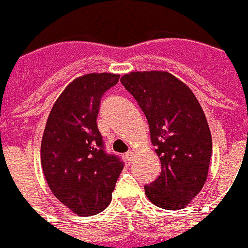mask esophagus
<instances>
[{
    "label": "esophagus",
    "mask_w": 248,
    "mask_h": 248,
    "mask_svg": "<svg viewBox=\"0 0 248 248\" xmlns=\"http://www.w3.org/2000/svg\"><path fill=\"white\" fill-rule=\"evenodd\" d=\"M133 157H134V152H133V151H129V152L125 153V159H126V161H128V163H130L131 159H133Z\"/></svg>",
    "instance_id": "esophagus-1"
}]
</instances>
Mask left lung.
Listing matches in <instances>:
<instances>
[{
    "instance_id": "left-lung-1",
    "label": "left lung",
    "mask_w": 248,
    "mask_h": 248,
    "mask_svg": "<svg viewBox=\"0 0 248 248\" xmlns=\"http://www.w3.org/2000/svg\"><path fill=\"white\" fill-rule=\"evenodd\" d=\"M120 82L145 113L161 161V175L145 186L146 196L159 208H185L203 187L211 162L212 135L201 105L164 70L131 72Z\"/></svg>"
}]
</instances>
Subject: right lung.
Wrapping results in <instances>:
<instances>
[{"label":"right lung","mask_w":248,"mask_h":248,"mask_svg":"<svg viewBox=\"0 0 248 248\" xmlns=\"http://www.w3.org/2000/svg\"><path fill=\"white\" fill-rule=\"evenodd\" d=\"M118 80L113 73L73 80L52 107L42 135L45 179L58 201L82 217L107 208L123 170L119 158L103 150L96 123L103 93Z\"/></svg>","instance_id":"add662e5"}]
</instances>
